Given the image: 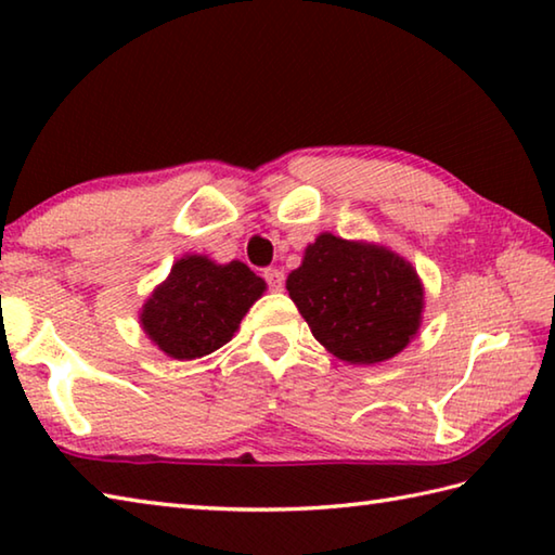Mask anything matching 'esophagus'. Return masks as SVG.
<instances>
[{"label": "esophagus", "mask_w": 555, "mask_h": 555, "mask_svg": "<svg viewBox=\"0 0 555 555\" xmlns=\"http://www.w3.org/2000/svg\"><path fill=\"white\" fill-rule=\"evenodd\" d=\"M264 279L271 291H284V271L281 269H267Z\"/></svg>", "instance_id": "obj_1"}]
</instances>
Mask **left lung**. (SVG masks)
<instances>
[{"label": "left lung", "mask_w": 555, "mask_h": 555, "mask_svg": "<svg viewBox=\"0 0 555 555\" xmlns=\"http://www.w3.org/2000/svg\"><path fill=\"white\" fill-rule=\"evenodd\" d=\"M318 343L347 364L399 354L424 321V284L409 259L374 242L321 232L286 279Z\"/></svg>", "instance_id": "obj_1"}]
</instances>
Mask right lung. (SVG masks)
<instances>
[{"label":"right lung","instance_id":"add662e5","mask_svg":"<svg viewBox=\"0 0 555 555\" xmlns=\"http://www.w3.org/2000/svg\"><path fill=\"white\" fill-rule=\"evenodd\" d=\"M264 291V279L237 259L218 264L205 255H185L144 300L139 323L171 360H198L232 340Z\"/></svg>","mask_w":555,"mask_h":555}]
</instances>
